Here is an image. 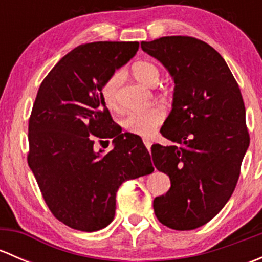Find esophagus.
<instances>
[{
  "mask_svg": "<svg viewBox=\"0 0 262 262\" xmlns=\"http://www.w3.org/2000/svg\"><path fill=\"white\" fill-rule=\"evenodd\" d=\"M143 143H144V146L147 147V149L150 150V147H152V142H150L148 138H144L143 139Z\"/></svg>",
  "mask_w": 262,
  "mask_h": 262,
  "instance_id": "obj_1",
  "label": "esophagus"
}]
</instances>
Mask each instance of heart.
Returning <instances> with one entry per match:
<instances>
[{"instance_id": "b5f03b06", "label": "heart", "mask_w": 262, "mask_h": 262, "mask_svg": "<svg viewBox=\"0 0 262 262\" xmlns=\"http://www.w3.org/2000/svg\"><path fill=\"white\" fill-rule=\"evenodd\" d=\"M134 77L147 86H155L160 80V70L150 62H137L132 68ZM123 71H115L101 86V96L105 104L110 109H115L119 105V90L123 81ZM165 119V109L160 105L147 107V109L132 112L124 118L123 128L136 136L149 137L155 133L156 128Z\"/></svg>"}]
</instances>
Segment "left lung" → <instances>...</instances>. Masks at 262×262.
<instances>
[{
	"label": "left lung",
	"mask_w": 262,
	"mask_h": 262,
	"mask_svg": "<svg viewBox=\"0 0 262 262\" xmlns=\"http://www.w3.org/2000/svg\"><path fill=\"white\" fill-rule=\"evenodd\" d=\"M141 47L175 82L161 134L178 146L150 150L171 187L153 200V209L163 226L190 231L213 219L233 194L250 144L244 99L226 60L205 41L163 36Z\"/></svg>",
	"instance_id": "8db88e82"
}]
</instances>
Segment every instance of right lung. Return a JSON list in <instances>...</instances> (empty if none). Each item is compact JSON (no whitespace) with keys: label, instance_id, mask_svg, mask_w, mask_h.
I'll return each mask as SVG.
<instances>
[{"label":"right lung","instance_id":"1","mask_svg":"<svg viewBox=\"0 0 262 262\" xmlns=\"http://www.w3.org/2000/svg\"><path fill=\"white\" fill-rule=\"evenodd\" d=\"M138 48V41H96L71 50L41 82L33 105L29 167L53 215L77 231L112 223L119 186L153 171L142 139L121 133L101 96L104 81ZM107 138L115 149L96 152L94 139Z\"/></svg>","mask_w":262,"mask_h":262}]
</instances>
